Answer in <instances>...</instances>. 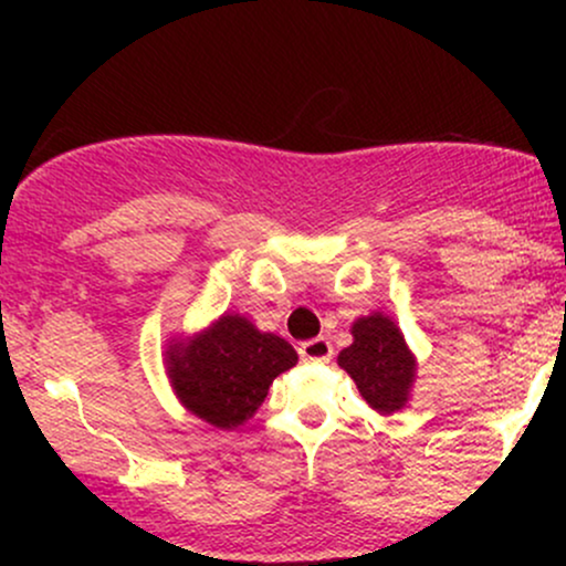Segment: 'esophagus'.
Returning <instances> with one entry per match:
<instances>
[{"mask_svg":"<svg viewBox=\"0 0 566 566\" xmlns=\"http://www.w3.org/2000/svg\"><path fill=\"white\" fill-rule=\"evenodd\" d=\"M303 361H329L333 359V343L327 337H314V340L301 343Z\"/></svg>","mask_w":566,"mask_h":566,"instance_id":"obj_1","label":"esophagus"}]
</instances>
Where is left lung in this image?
Instances as JSON below:
<instances>
[{"mask_svg":"<svg viewBox=\"0 0 566 566\" xmlns=\"http://www.w3.org/2000/svg\"><path fill=\"white\" fill-rule=\"evenodd\" d=\"M350 337L354 343L337 354V367L346 369L361 399L375 412H401L412 396L418 359L409 350L399 324L382 311H373L350 324Z\"/></svg>","mask_w":566,"mask_h":566,"instance_id":"left-lung-1","label":"left lung"}]
</instances>
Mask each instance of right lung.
<instances>
[{"instance_id":"obj_1","label":"right lung","mask_w":566,"mask_h":566,"mask_svg":"<svg viewBox=\"0 0 566 566\" xmlns=\"http://www.w3.org/2000/svg\"><path fill=\"white\" fill-rule=\"evenodd\" d=\"M161 356L180 405L220 431L244 426L261 409L271 382L297 365L284 337L229 311L199 333L170 337Z\"/></svg>"}]
</instances>
